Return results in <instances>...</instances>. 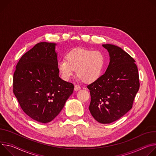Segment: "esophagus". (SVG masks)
<instances>
[{
	"instance_id": "obj_1",
	"label": "esophagus",
	"mask_w": 156,
	"mask_h": 156,
	"mask_svg": "<svg viewBox=\"0 0 156 156\" xmlns=\"http://www.w3.org/2000/svg\"><path fill=\"white\" fill-rule=\"evenodd\" d=\"M80 89V87L79 85H75L74 86V90L75 91H78Z\"/></svg>"
}]
</instances>
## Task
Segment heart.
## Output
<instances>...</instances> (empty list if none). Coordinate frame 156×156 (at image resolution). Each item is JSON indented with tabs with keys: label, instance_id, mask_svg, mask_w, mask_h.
<instances>
[{
	"label": "heart",
	"instance_id": "1",
	"mask_svg": "<svg viewBox=\"0 0 156 156\" xmlns=\"http://www.w3.org/2000/svg\"><path fill=\"white\" fill-rule=\"evenodd\" d=\"M105 65V56L100 51L75 48L67 53L66 59L58 62V71L64 80L70 79L77 69V74L85 82L97 80Z\"/></svg>",
	"mask_w": 156,
	"mask_h": 156
}]
</instances>
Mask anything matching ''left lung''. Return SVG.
Returning <instances> with one entry per match:
<instances>
[{"mask_svg":"<svg viewBox=\"0 0 156 156\" xmlns=\"http://www.w3.org/2000/svg\"><path fill=\"white\" fill-rule=\"evenodd\" d=\"M102 46L108 51L110 63L105 74L87 85L91 97L89 109L98 122L108 124L132 108L140 80L135 61L129 55L113 44Z\"/></svg>","mask_w":156,"mask_h":156,"instance_id":"1","label":"left lung"}]
</instances>
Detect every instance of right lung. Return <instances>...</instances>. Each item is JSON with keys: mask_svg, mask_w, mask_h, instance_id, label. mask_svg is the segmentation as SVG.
<instances>
[{"mask_svg": "<svg viewBox=\"0 0 156 156\" xmlns=\"http://www.w3.org/2000/svg\"><path fill=\"white\" fill-rule=\"evenodd\" d=\"M56 45L37 44L22 56L13 74V92L22 109L43 123L58 116L74 88L59 76Z\"/></svg>", "mask_w": 156, "mask_h": 156, "instance_id": "right-lung-1", "label": "right lung"}]
</instances>
